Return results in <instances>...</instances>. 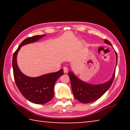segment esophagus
<instances>
[{
	"instance_id": "34e87169",
	"label": "esophagus",
	"mask_w": 130,
	"mask_h": 130,
	"mask_svg": "<svg viewBox=\"0 0 130 130\" xmlns=\"http://www.w3.org/2000/svg\"><path fill=\"white\" fill-rule=\"evenodd\" d=\"M63 72H64L65 73H67V72H68V68H67V67H63Z\"/></svg>"
}]
</instances>
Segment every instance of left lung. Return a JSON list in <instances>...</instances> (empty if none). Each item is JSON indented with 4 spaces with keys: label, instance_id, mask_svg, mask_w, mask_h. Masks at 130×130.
Listing matches in <instances>:
<instances>
[{
    "label": "left lung",
    "instance_id": "8db88e82",
    "mask_svg": "<svg viewBox=\"0 0 130 130\" xmlns=\"http://www.w3.org/2000/svg\"><path fill=\"white\" fill-rule=\"evenodd\" d=\"M104 42L109 45L111 42L107 39H104ZM116 55V64L118 61V55ZM71 83V87L73 96L77 100L83 103H89L98 100L104 94L113 83L115 76L114 72L112 77L107 82L99 85H91L83 82L74 75L72 72L68 73Z\"/></svg>",
    "mask_w": 130,
    "mask_h": 130
}]
</instances>
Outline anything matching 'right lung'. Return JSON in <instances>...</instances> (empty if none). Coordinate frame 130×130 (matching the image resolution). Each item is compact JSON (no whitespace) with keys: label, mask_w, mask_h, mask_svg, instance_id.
Wrapping results in <instances>:
<instances>
[{"label":"right lung","mask_w":130,"mask_h":130,"mask_svg":"<svg viewBox=\"0 0 130 130\" xmlns=\"http://www.w3.org/2000/svg\"><path fill=\"white\" fill-rule=\"evenodd\" d=\"M45 36H35L26 38L19 45L12 57L13 73L18 88L26 99L38 104L49 102L53 98L55 83L63 74V69L38 77H30L23 74L19 70L17 63V56L21 46L34 42Z\"/></svg>","instance_id":"add662e5"}]
</instances>
